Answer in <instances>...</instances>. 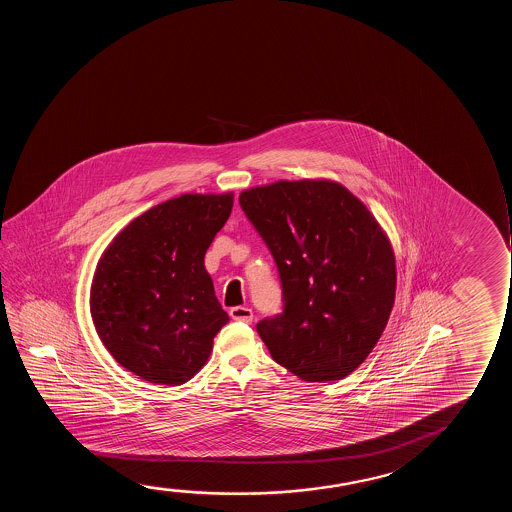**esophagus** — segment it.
I'll use <instances>...</instances> for the list:
<instances>
[{
  "label": "esophagus",
  "instance_id": "obj_1",
  "mask_svg": "<svg viewBox=\"0 0 512 512\" xmlns=\"http://www.w3.org/2000/svg\"><path fill=\"white\" fill-rule=\"evenodd\" d=\"M229 315H231L232 320H236V322L252 323L253 320L252 309L245 308V306L232 308L231 311H229Z\"/></svg>",
  "mask_w": 512,
  "mask_h": 512
}]
</instances>
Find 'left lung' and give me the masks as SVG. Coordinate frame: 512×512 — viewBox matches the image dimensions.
<instances>
[{
	"label": "left lung",
	"mask_w": 512,
	"mask_h": 512,
	"mask_svg": "<svg viewBox=\"0 0 512 512\" xmlns=\"http://www.w3.org/2000/svg\"><path fill=\"white\" fill-rule=\"evenodd\" d=\"M273 255L280 315L257 323L274 362L304 381H336L378 343L395 301V257L364 203L329 180L276 182L239 194Z\"/></svg>",
	"instance_id": "left-lung-1"
}]
</instances>
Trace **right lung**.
Segmentation results:
<instances>
[{"label": "right lung", "mask_w": 512, "mask_h": 512, "mask_svg": "<svg viewBox=\"0 0 512 512\" xmlns=\"http://www.w3.org/2000/svg\"><path fill=\"white\" fill-rule=\"evenodd\" d=\"M232 211V194H183L117 234L99 259L91 315L106 350L150 383L183 385L229 322L204 255Z\"/></svg>", "instance_id": "right-lung-1"}]
</instances>
